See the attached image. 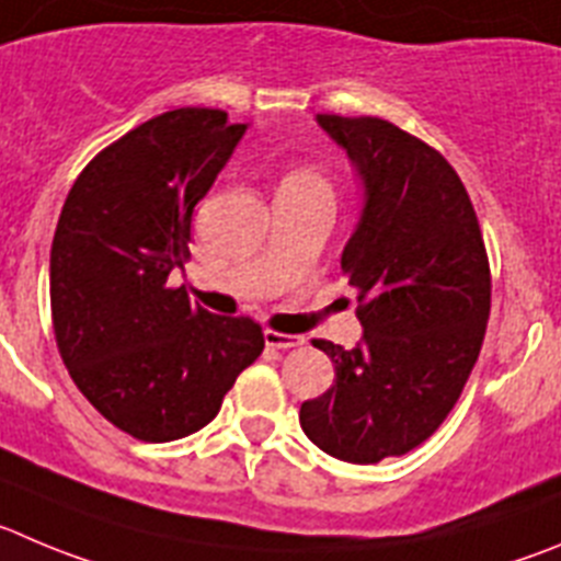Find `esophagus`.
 Masks as SVG:
<instances>
[{
  "label": "esophagus",
  "mask_w": 561,
  "mask_h": 561,
  "mask_svg": "<svg viewBox=\"0 0 561 561\" xmlns=\"http://www.w3.org/2000/svg\"><path fill=\"white\" fill-rule=\"evenodd\" d=\"M301 343H305V337H298V334L265 332V345H268V348H282V352H287V348H296V345Z\"/></svg>",
  "instance_id": "1"
}]
</instances>
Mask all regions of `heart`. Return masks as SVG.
Returning <instances> with one entry per match:
<instances>
[{"mask_svg":"<svg viewBox=\"0 0 561 561\" xmlns=\"http://www.w3.org/2000/svg\"><path fill=\"white\" fill-rule=\"evenodd\" d=\"M285 182H293V185H307V187H321V191H327V182H323V176L312 169L293 171Z\"/></svg>","mask_w":561,"mask_h":561,"instance_id":"obj_1","label":"heart"}]
</instances>
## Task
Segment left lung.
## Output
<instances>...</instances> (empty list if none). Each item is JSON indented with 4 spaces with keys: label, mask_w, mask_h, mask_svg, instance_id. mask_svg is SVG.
I'll list each match as a JSON object with an SVG mask.
<instances>
[{
    "label": "left lung",
    "mask_w": 561,
    "mask_h": 561,
    "mask_svg": "<svg viewBox=\"0 0 561 561\" xmlns=\"http://www.w3.org/2000/svg\"><path fill=\"white\" fill-rule=\"evenodd\" d=\"M345 151L363 207L340 265L359 298L354 348L316 340L337 379L298 423L329 457H401L446 421L490 318V265L457 171L381 118L316 115Z\"/></svg>",
    "instance_id": "1"
}]
</instances>
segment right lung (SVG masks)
<instances>
[{"label":"right lung","mask_w":561,"mask_h":561,"mask_svg":"<svg viewBox=\"0 0 561 561\" xmlns=\"http://www.w3.org/2000/svg\"><path fill=\"white\" fill-rule=\"evenodd\" d=\"M245 129L224 110L157 115L93 157L62 204L49 256L57 348L82 396L146 443L207 426L265 345L254 321L169 287L193 207Z\"/></svg>","instance_id":"obj_1"}]
</instances>
